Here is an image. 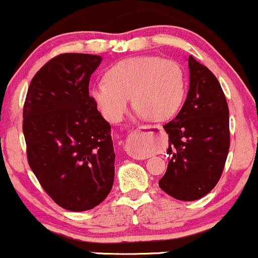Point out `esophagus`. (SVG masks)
I'll list each match as a JSON object with an SVG mask.
<instances>
[{
    "mask_svg": "<svg viewBox=\"0 0 258 258\" xmlns=\"http://www.w3.org/2000/svg\"><path fill=\"white\" fill-rule=\"evenodd\" d=\"M161 126H151V125H146V126H140L139 130H138V134L139 135H148L150 133L154 132V130H160Z\"/></svg>",
    "mask_w": 258,
    "mask_h": 258,
    "instance_id": "34e87169",
    "label": "esophagus"
}]
</instances>
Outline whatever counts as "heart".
<instances>
[{
    "instance_id": "heart-1",
    "label": "heart",
    "mask_w": 258,
    "mask_h": 258,
    "mask_svg": "<svg viewBox=\"0 0 258 258\" xmlns=\"http://www.w3.org/2000/svg\"><path fill=\"white\" fill-rule=\"evenodd\" d=\"M185 93L184 74L172 60L159 56H134L109 69L106 81H98L91 95L112 123L123 118L132 98L138 114L165 120L178 112Z\"/></svg>"
}]
</instances>
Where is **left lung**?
Masks as SVG:
<instances>
[{"instance_id":"1","label":"left lung","mask_w":258,"mask_h":258,"mask_svg":"<svg viewBox=\"0 0 258 258\" xmlns=\"http://www.w3.org/2000/svg\"><path fill=\"white\" fill-rule=\"evenodd\" d=\"M189 90L168 134V165L160 188L184 202L202 198L218 183L230 146L229 108L217 77L192 55Z\"/></svg>"}]
</instances>
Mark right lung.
Wrapping results in <instances>:
<instances>
[{"mask_svg":"<svg viewBox=\"0 0 258 258\" xmlns=\"http://www.w3.org/2000/svg\"><path fill=\"white\" fill-rule=\"evenodd\" d=\"M103 57L61 54L35 74L23 108V134L32 171L63 209L85 212L101 204L114 181L109 123L88 85Z\"/></svg>","mask_w":258,"mask_h":258,"instance_id":"1","label":"right lung"}]
</instances>
